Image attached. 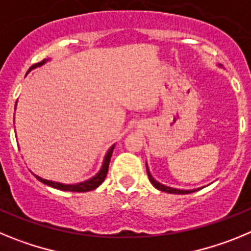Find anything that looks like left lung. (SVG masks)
Here are the masks:
<instances>
[{
  "label": "left lung",
  "mask_w": 251,
  "mask_h": 251,
  "mask_svg": "<svg viewBox=\"0 0 251 251\" xmlns=\"http://www.w3.org/2000/svg\"><path fill=\"white\" fill-rule=\"evenodd\" d=\"M221 66V65H220ZM146 166H147V163H146ZM147 174H148V178H150L151 183H152L154 187L157 188V190H159V191H163V192H167V194H175V195H185V194H191V192H195L196 190H178V188H172V187H168V186H165L162 185V183L157 182L156 179L153 178L152 175H151L150 170H148V166H147Z\"/></svg>",
  "instance_id": "8db88e82"
}]
</instances>
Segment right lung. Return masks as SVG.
Returning a JSON list of instances; mask_svg holds the SVG:
<instances>
[{"label":"right lung","instance_id":"right-lung-1","mask_svg":"<svg viewBox=\"0 0 251 251\" xmlns=\"http://www.w3.org/2000/svg\"><path fill=\"white\" fill-rule=\"evenodd\" d=\"M46 61H48V59L43 60V61H41V63H39V64H35V65L31 66L30 70L37 68V66L44 65ZM30 70H28V72H30ZM15 109H16V108H15ZM114 146L115 145H113L112 147L108 150V152H106L105 157H104V161H103V165H101L100 171H99L98 174L95 175L94 177H92V178H89V179H86V181H84V182L75 183V185H65V183L55 182V181H49V179L41 178V177L36 176V175H35V177H36L39 181H41L43 183H45V185L50 186V187L57 188V190H61V191H70V192H88V191H92V190H95L97 187H99V186L103 183L104 179H105L106 174H108V168H109L110 157H112L113 150H114Z\"/></svg>","mask_w":251,"mask_h":251}]
</instances>
